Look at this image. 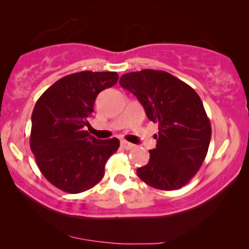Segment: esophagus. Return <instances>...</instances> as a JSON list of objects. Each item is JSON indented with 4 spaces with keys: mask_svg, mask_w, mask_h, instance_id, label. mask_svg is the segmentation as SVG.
I'll use <instances>...</instances> for the list:
<instances>
[{
    "mask_svg": "<svg viewBox=\"0 0 249 249\" xmlns=\"http://www.w3.org/2000/svg\"><path fill=\"white\" fill-rule=\"evenodd\" d=\"M120 145H121V147L124 148V149H131L135 146L134 144H131V142H129L127 141H121Z\"/></svg>",
    "mask_w": 249,
    "mask_h": 249,
    "instance_id": "1",
    "label": "esophagus"
}]
</instances>
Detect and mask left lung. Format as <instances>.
<instances>
[{
  "label": "left lung",
  "instance_id": "1",
  "mask_svg": "<svg viewBox=\"0 0 249 249\" xmlns=\"http://www.w3.org/2000/svg\"><path fill=\"white\" fill-rule=\"evenodd\" d=\"M121 87L131 91L149 120L159 124L156 148L137 176L153 188L175 190L187 185L209 149L211 124L198 94L165 71L145 69L122 74Z\"/></svg>",
  "mask_w": 249,
  "mask_h": 249
}]
</instances>
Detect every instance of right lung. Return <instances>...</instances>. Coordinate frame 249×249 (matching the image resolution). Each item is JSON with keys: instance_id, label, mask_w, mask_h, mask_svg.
Listing matches in <instances>:
<instances>
[{"instance_id": "obj_1", "label": "right lung", "mask_w": 249, "mask_h": 249, "mask_svg": "<svg viewBox=\"0 0 249 249\" xmlns=\"http://www.w3.org/2000/svg\"><path fill=\"white\" fill-rule=\"evenodd\" d=\"M117 72L81 71L54 83L36 102L30 149L43 176L66 193L86 192L104 177L105 164L118 151V138L100 141L86 125L97 95L117 84Z\"/></svg>"}]
</instances>
